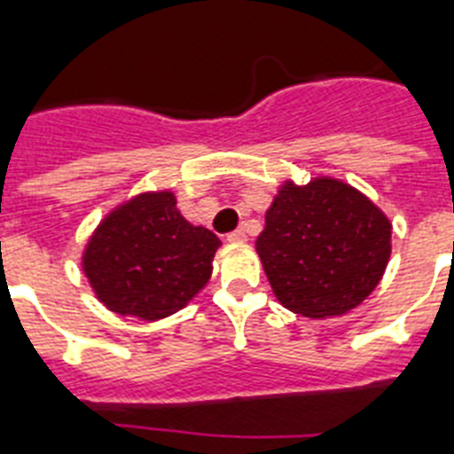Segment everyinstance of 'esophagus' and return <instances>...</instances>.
Listing matches in <instances>:
<instances>
[{
	"label": "esophagus",
	"instance_id": "obj_1",
	"mask_svg": "<svg viewBox=\"0 0 454 454\" xmlns=\"http://www.w3.org/2000/svg\"><path fill=\"white\" fill-rule=\"evenodd\" d=\"M245 240H247L245 228H235L233 233H228V242H245Z\"/></svg>",
	"mask_w": 454,
	"mask_h": 454
}]
</instances>
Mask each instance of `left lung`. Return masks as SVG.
Here are the masks:
<instances>
[{
  "instance_id": "obj_1",
  "label": "left lung",
  "mask_w": 454,
  "mask_h": 454,
  "mask_svg": "<svg viewBox=\"0 0 454 454\" xmlns=\"http://www.w3.org/2000/svg\"><path fill=\"white\" fill-rule=\"evenodd\" d=\"M256 252L283 306L306 317L344 316L384 276L391 223L341 181L285 184L266 212Z\"/></svg>"
}]
</instances>
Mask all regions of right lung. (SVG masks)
<instances>
[{"mask_svg":"<svg viewBox=\"0 0 454 454\" xmlns=\"http://www.w3.org/2000/svg\"><path fill=\"white\" fill-rule=\"evenodd\" d=\"M219 245L212 231L181 216L171 192H148L96 228L82 263L110 310L160 320L205 287Z\"/></svg>","mask_w":454,"mask_h":454,"instance_id":"right-lung-1","label":"right lung"}]
</instances>
